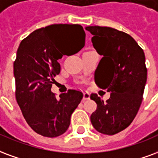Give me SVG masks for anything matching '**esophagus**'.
Instances as JSON below:
<instances>
[{
  "label": "esophagus",
  "mask_w": 158,
  "mask_h": 158,
  "mask_svg": "<svg viewBox=\"0 0 158 158\" xmlns=\"http://www.w3.org/2000/svg\"><path fill=\"white\" fill-rule=\"evenodd\" d=\"M90 98V94L87 93V92H84L83 93V98H82V102H85L86 100L89 99Z\"/></svg>",
  "instance_id": "obj_1"
}]
</instances>
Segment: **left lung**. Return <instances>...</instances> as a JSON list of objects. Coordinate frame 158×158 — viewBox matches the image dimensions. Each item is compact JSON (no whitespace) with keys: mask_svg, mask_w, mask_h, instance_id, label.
<instances>
[{"mask_svg":"<svg viewBox=\"0 0 158 158\" xmlns=\"http://www.w3.org/2000/svg\"><path fill=\"white\" fill-rule=\"evenodd\" d=\"M86 29L93 35L97 52L103 55L95 71V82L111 93L106 102L97 93L91 94L97 103L91 122L96 131L112 135L131 125L140 109L147 77L145 54L128 33L100 26Z\"/></svg>","mask_w":158,"mask_h":158,"instance_id":"8db88e82","label":"left lung"}]
</instances>
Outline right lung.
I'll return each instance as SVG.
<instances>
[{"instance_id": "add662e5", "label": "right lung", "mask_w": 158, "mask_h": 158, "mask_svg": "<svg viewBox=\"0 0 158 158\" xmlns=\"http://www.w3.org/2000/svg\"><path fill=\"white\" fill-rule=\"evenodd\" d=\"M85 36L79 24H52L33 31L18 47L13 64L16 99L28 125L43 136L64 134L82 99V93L76 89L57 98L51 87L60 71L58 60L66 50L72 51L71 55L81 50Z\"/></svg>"}]
</instances>
